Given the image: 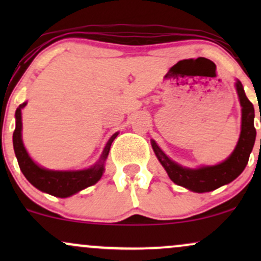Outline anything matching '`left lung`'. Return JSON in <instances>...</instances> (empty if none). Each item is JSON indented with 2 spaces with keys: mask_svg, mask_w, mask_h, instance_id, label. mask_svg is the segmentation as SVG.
Listing matches in <instances>:
<instances>
[{
  "mask_svg": "<svg viewBox=\"0 0 261 261\" xmlns=\"http://www.w3.org/2000/svg\"><path fill=\"white\" fill-rule=\"evenodd\" d=\"M236 87L242 106V131L236 149L222 163L212 167H202L199 169L182 168L170 161L155 145L154 141H152V147L155 155L175 184L195 193H207L233 181L244 170L256 137V130L254 127L255 113L254 106L245 95L243 86L239 81L236 83Z\"/></svg>",
  "mask_w": 261,
  "mask_h": 261,
  "instance_id": "8db88e82",
  "label": "left lung"
}]
</instances>
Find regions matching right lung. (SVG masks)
Segmentation results:
<instances>
[{"mask_svg":"<svg viewBox=\"0 0 261 261\" xmlns=\"http://www.w3.org/2000/svg\"><path fill=\"white\" fill-rule=\"evenodd\" d=\"M27 103L20 104L16 110V128L13 133V148L16 153L18 164L22 173L28 179L31 184L34 185L39 190L50 195L58 197H67L79 193L83 189L95 184L103 175L104 161L109 154L112 142L118 136V133L114 134L112 139L108 141L106 148L99 162L85 170H74V172H56V170H47L37 166L29 154L27 153L22 142V113L20 109L25 107Z\"/></svg>","mask_w":261,"mask_h":261,"instance_id":"add662e5","label":"right lung"}]
</instances>
